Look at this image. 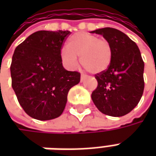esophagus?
I'll list each match as a JSON object with an SVG mask.
<instances>
[{
  "instance_id": "obj_1",
  "label": "esophagus",
  "mask_w": 156,
  "mask_h": 156,
  "mask_svg": "<svg viewBox=\"0 0 156 156\" xmlns=\"http://www.w3.org/2000/svg\"><path fill=\"white\" fill-rule=\"evenodd\" d=\"M87 78V75L85 74H81V78H80V79H81V82L84 81L85 78Z\"/></svg>"
}]
</instances>
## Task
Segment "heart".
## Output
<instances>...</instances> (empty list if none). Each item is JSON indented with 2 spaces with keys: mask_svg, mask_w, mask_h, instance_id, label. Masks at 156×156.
I'll use <instances>...</instances> for the list:
<instances>
[{
  "mask_svg": "<svg viewBox=\"0 0 156 156\" xmlns=\"http://www.w3.org/2000/svg\"><path fill=\"white\" fill-rule=\"evenodd\" d=\"M78 57L87 70L92 73H100L111 64L113 48L106 39L89 32H77L68 38L67 48L61 51V58L67 67L74 68L78 64Z\"/></svg>",
  "mask_w": 156,
  "mask_h": 156,
  "instance_id": "1",
  "label": "heart"
}]
</instances>
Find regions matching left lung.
Instances as JSON below:
<instances>
[{"instance_id":"left-lung-1","label":"left lung","mask_w":156,"mask_h":156,"mask_svg":"<svg viewBox=\"0 0 156 156\" xmlns=\"http://www.w3.org/2000/svg\"><path fill=\"white\" fill-rule=\"evenodd\" d=\"M102 35L113 48V58L106 71L95 74L98 86L92 100L106 115L120 117L132 111L144 88V63L136 43L124 32L105 27L91 32Z\"/></svg>"}]
</instances>
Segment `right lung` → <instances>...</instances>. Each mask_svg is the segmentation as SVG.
<instances>
[{
    "mask_svg": "<svg viewBox=\"0 0 156 156\" xmlns=\"http://www.w3.org/2000/svg\"><path fill=\"white\" fill-rule=\"evenodd\" d=\"M69 31H38L18 45L11 64L12 86L30 117L50 120L64 110L69 89L80 82L78 72L66 70L61 49Z\"/></svg>",
    "mask_w": 156,
    "mask_h": 156,
    "instance_id": "1",
    "label": "right lung"
}]
</instances>
